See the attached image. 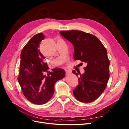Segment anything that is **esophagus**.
<instances>
[{"label":"esophagus","mask_w":129,"mask_h":129,"mask_svg":"<svg viewBox=\"0 0 129 129\" xmlns=\"http://www.w3.org/2000/svg\"><path fill=\"white\" fill-rule=\"evenodd\" d=\"M65 72H66V75H68L69 74L71 73V72L69 70H65Z\"/></svg>","instance_id":"obj_1"}]
</instances>
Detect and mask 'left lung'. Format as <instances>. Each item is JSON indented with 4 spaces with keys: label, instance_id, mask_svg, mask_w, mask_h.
I'll list each match as a JSON object with an SVG mask.
<instances>
[{
    "label": "left lung",
    "instance_id": "8db88e82",
    "mask_svg": "<svg viewBox=\"0 0 129 129\" xmlns=\"http://www.w3.org/2000/svg\"><path fill=\"white\" fill-rule=\"evenodd\" d=\"M60 34L74 45V59L87 63L82 75L72 71L77 76L79 74V84L73 91L74 95L80 102H92L104 92L110 77L107 50L91 34L78 30L60 31Z\"/></svg>",
    "mask_w": 129,
    "mask_h": 129
}]
</instances>
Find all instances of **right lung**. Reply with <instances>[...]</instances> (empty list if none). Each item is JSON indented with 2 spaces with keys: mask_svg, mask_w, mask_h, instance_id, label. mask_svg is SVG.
I'll return each mask as SVG.
<instances>
[{
  "mask_svg": "<svg viewBox=\"0 0 129 129\" xmlns=\"http://www.w3.org/2000/svg\"><path fill=\"white\" fill-rule=\"evenodd\" d=\"M44 38L42 33L34 36L24 46L20 56L18 80L25 97L36 105L48 102L54 94L55 83L65 75V71L61 69L49 72L48 65L44 62L45 57L39 49Z\"/></svg>",
  "mask_w": 129,
  "mask_h": 129,
  "instance_id": "add662e5",
  "label": "right lung"
}]
</instances>
